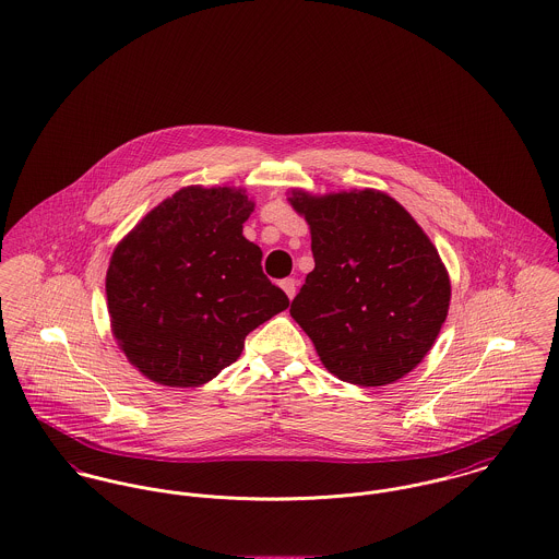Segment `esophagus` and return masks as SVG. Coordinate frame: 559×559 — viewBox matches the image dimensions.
<instances>
[{
	"label": "esophagus",
	"instance_id": "34e87169",
	"mask_svg": "<svg viewBox=\"0 0 559 559\" xmlns=\"http://www.w3.org/2000/svg\"><path fill=\"white\" fill-rule=\"evenodd\" d=\"M280 286L284 288V293L288 295V299H295V295H297V286H299L295 277H286V280H282V282H280Z\"/></svg>",
	"mask_w": 559,
	"mask_h": 559
}]
</instances>
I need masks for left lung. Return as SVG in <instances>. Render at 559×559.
Returning <instances> with one entry per match:
<instances>
[{
	"mask_svg": "<svg viewBox=\"0 0 559 559\" xmlns=\"http://www.w3.org/2000/svg\"><path fill=\"white\" fill-rule=\"evenodd\" d=\"M311 228L313 271L290 305L324 367L358 386H384L433 346L451 301L449 273L406 209L373 190L295 192Z\"/></svg>",
	"mask_w": 559,
	"mask_h": 559,
	"instance_id": "left-lung-1",
	"label": "left lung"
}]
</instances>
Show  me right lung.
<instances>
[{"mask_svg":"<svg viewBox=\"0 0 559 559\" xmlns=\"http://www.w3.org/2000/svg\"><path fill=\"white\" fill-rule=\"evenodd\" d=\"M254 204L230 188H186L117 246L106 273L112 333L150 380L199 386L233 365L248 333L290 301L243 237Z\"/></svg>","mask_w":559,"mask_h":559,"instance_id":"1","label":"right lung"}]
</instances>
